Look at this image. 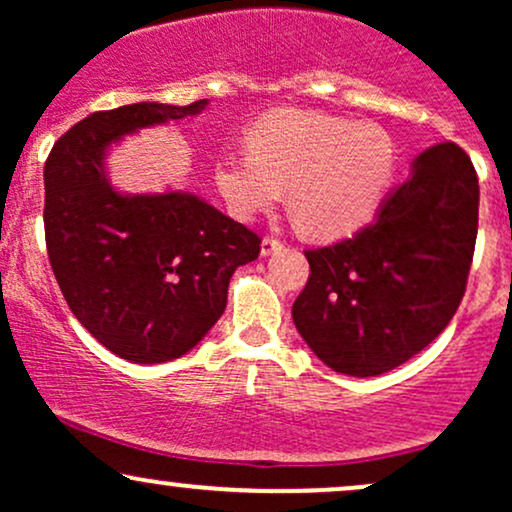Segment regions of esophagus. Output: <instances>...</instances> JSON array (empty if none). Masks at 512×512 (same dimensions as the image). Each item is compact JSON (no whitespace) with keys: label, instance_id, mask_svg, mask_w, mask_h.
I'll return each mask as SVG.
<instances>
[{"label":"esophagus","instance_id":"obj_1","mask_svg":"<svg viewBox=\"0 0 512 512\" xmlns=\"http://www.w3.org/2000/svg\"><path fill=\"white\" fill-rule=\"evenodd\" d=\"M284 248V243H281L279 238H272V236H264L262 238V245H260V250H262V255L267 257V255H274L276 250H281Z\"/></svg>","mask_w":512,"mask_h":512}]
</instances>
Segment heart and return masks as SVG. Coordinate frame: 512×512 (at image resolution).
<instances>
[{
  "mask_svg": "<svg viewBox=\"0 0 512 512\" xmlns=\"http://www.w3.org/2000/svg\"><path fill=\"white\" fill-rule=\"evenodd\" d=\"M397 168L390 132L320 110H274L248 132V151H226L214 180L231 214L252 221L284 190L305 236L339 238L380 207Z\"/></svg>",
  "mask_w": 512,
  "mask_h": 512,
  "instance_id": "b5f03b06",
  "label": "heart"
}]
</instances>
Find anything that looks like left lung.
I'll list each match as a JSON object with an SVG mask.
<instances>
[{"instance_id":"8db88e82","label":"left lung","mask_w":512,"mask_h":512,"mask_svg":"<svg viewBox=\"0 0 512 512\" xmlns=\"http://www.w3.org/2000/svg\"><path fill=\"white\" fill-rule=\"evenodd\" d=\"M479 226V180L457 144L426 149L409 178L351 238L305 250L308 284L293 322L325 366L383 375L448 327L467 286Z\"/></svg>"}]
</instances>
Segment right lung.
<instances>
[{"label": "right lung", "mask_w": 512, "mask_h": 512, "mask_svg": "<svg viewBox=\"0 0 512 512\" xmlns=\"http://www.w3.org/2000/svg\"><path fill=\"white\" fill-rule=\"evenodd\" d=\"M192 105L132 103L84 117L45 161V243L64 301L125 361L166 363L197 346L226 310L228 281L260 238L182 190L129 195L108 154L139 129L195 117Z\"/></svg>", "instance_id": "add662e5"}]
</instances>
